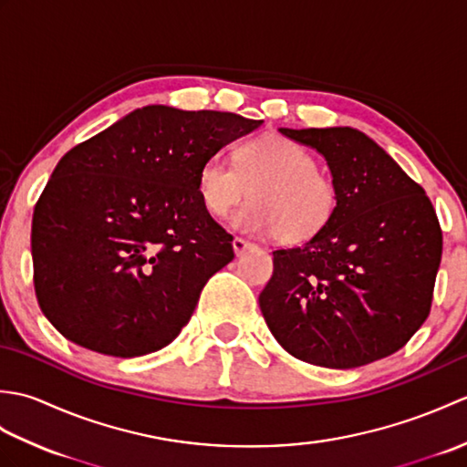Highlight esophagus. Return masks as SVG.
I'll use <instances>...</instances> for the list:
<instances>
[{
    "label": "esophagus",
    "mask_w": 467,
    "mask_h": 467,
    "mask_svg": "<svg viewBox=\"0 0 467 467\" xmlns=\"http://www.w3.org/2000/svg\"><path fill=\"white\" fill-rule=\"evenodd\" d=\"M233 249H234V253H236V254H243V253H246L249 249H254V244H253V243H249V241L241 239V236H234V241H233Z\"/></svg>",
    "instance_id": "34e87169"
}]
</instances>
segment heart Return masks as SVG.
<instances>
[{
  "label": "heart",
  "instance_id": "b5f03b06",
  "mask_svg": "<svg viewBox=\"0 0 467 467\" xmlns=\"http://www.w3.org/2000/svg\"><path fill=\"white\" fill-rule=\"evenodd\" d=\"M198 196L204 211L223 218L249 194L234 226L285 243L311 239L329 224L339 206V188L317 168L315 156L289 138L266 134L236 148L234 166L213 154L198 168Z\"/></svg>",
  "mask_w": 467,
  "mask_h": 467
}]
</instances>
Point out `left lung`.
Listing matches in <instances>:
<instances>
[{
	"label": "left lung",
	"mask_w": 467,
	"mask_h": 467,
	"mask_svg": "<svg viewBox=\"0 0 467 467\" xmlns=\"http://www.w3.org/2000/svg\"><path fill=\"white\" fill-rule=\"evenodd\" d=\"M281 134L325 156L339 206L323 231L273 251L259 295L285 351L351 369L400 351L428 319L441 261V226L423 188L353 128Z\"/></svg>",
	"instance_id": "obj_1"
}]
</instances>
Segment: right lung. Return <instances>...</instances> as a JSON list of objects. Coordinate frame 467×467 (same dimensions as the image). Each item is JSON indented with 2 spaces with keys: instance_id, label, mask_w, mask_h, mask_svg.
Instances as JSON below:
<instances>
[{
  "instance_id": "add662e5",
  "label": "right lung",
  "mask_w": 467,
  "mask_h": 467,
  "mask_svg": "<svg viewBox=\"0 0 467 467\" xmlns=\"http://www.w3.org/2000/svg\"><path fill=\"white\" fill-rule=\"evenodd\" d=\"M263 120L144 106L54 168L32 218L46 319L86 349L138 357L172 343L206 281L234 259L204 211L198 168Z\"/></svg>"
}]
</instances>
